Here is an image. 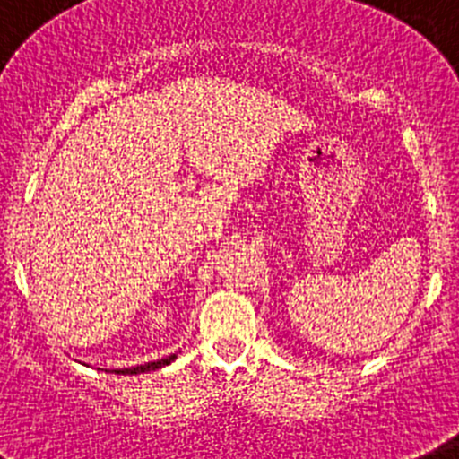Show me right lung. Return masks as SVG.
<instances>
[{"label":"right lung","instance_id":"obj_1","mask_svg":"<svg viewBox=\"0 0 459 459\" xmlns=\"http://www.w3.org/2000/svg\"><path fill=\"white\" fill-rule=\"evenodd\" d=\"M173 359H176V354H171V357H167V359H160V361H151V363H146V366H134V368H123V370H117V373H121V375H139V373H148V370H158V368H162V366H169V363H171Z\"/></svg>","mask_w":459,"mask_h":459}]
</instances>
